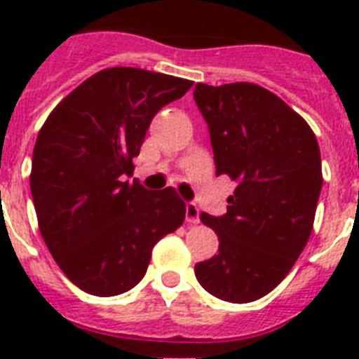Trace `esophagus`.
Returning <instances> with one entry per match:
<instances>
[{
    "instance_id": "obj_1",
    "label": "esophagus",
    "mask_w": 359,
    "mask_h": 359,
    "mask_svg": "<svg viewBox=\"0 0 359 359\" xmlns=\"http://www.w3.org/2000/svg\"><path fill=\"white\" fill-rule=\"evenodd\" d=\"M186 222L199 224V208H197L196 203H186Z\"/></svg>"
}]
</instances>
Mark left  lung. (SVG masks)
<instances>
[{
    "mask_svg": "<svg viewBox=\"0 0 359 359\" xmlns=\"http://www.w3.org/2000/svg\"><path fill=\"white\" fill-rule=\"evenodd\" d=\"M194 98L210 132L216 175L236 180L224 216L203 212L218 253L197 262L205 290L233 304L276 289L306 248L323 188L317 137L273 93L255 83H197Z\"/></svg>",
    "mask_w": 359,
    "mask_h": 359,
    "instance_id": "obj_1",
    "label": "left lung"
}]
</instances>
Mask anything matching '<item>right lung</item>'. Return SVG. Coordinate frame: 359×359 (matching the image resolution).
Masks as SVG:
<instances>
[{"label": "right lung", "mask_w": 359, "mask_h": 359, "mask_svg": "<svg viewBox=\"0 0 359 359\" xmlns=\"http://www.w3.org/2000/svg\"><path fill=\"white\" fill-rule=\"evenodd\" d=\"M191 86L132 67L100 70L42 124L29 177L39 229L65 276L89 294L135 287L158 240L184 222L173 188L149 191L124 177L152 117Z\"/></svg>", "instance_id": "obj_1"}]
</instances>
